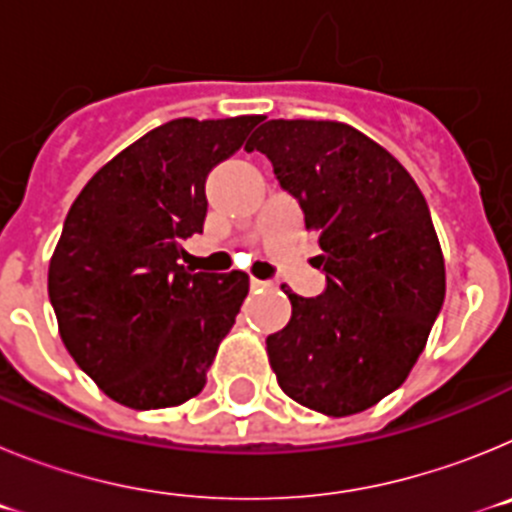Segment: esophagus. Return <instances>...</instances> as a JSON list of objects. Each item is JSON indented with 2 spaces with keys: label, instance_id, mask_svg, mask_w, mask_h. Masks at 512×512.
<instances>
[{
  "label": "esophagus",
  "instance_id": "esophagus-1",
  "mask_svg": "<svg viewBox=\"0 0 512 512\" xmlns=\"http://www.w3.org/2000/svg\"><path fill=\"white\" fill-rule=\"evenodd\" d=\"M251 287L253 289H266V287H271V282H266V279H251Z\"/></svg>",
  "mask_w": 512,
  "mask_h": 512
}]
</instances>
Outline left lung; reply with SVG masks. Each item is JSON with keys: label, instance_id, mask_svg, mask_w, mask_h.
Listing matches in <instances>:
<instances>
[{"label": "left lung", "instance_id": "obj_1", "mask_svg": "<svg viewBox=\"0 0 512 512\" xmlns=\"http://www.w3.org/2000/svg\"><path fill=\"white\" fill-rule=\"evenodd\" d=\"M246 151L269 158L323 248V295L284 292L292 318L266 338L279 387L333 418L372 408L408 379L446 297L423 192L392 153L343 122L269 120Z\"/></svg>", "mask_w": 512, "mask_h": 512}]
</instances>
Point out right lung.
Segmentation results:
<instances>
[{"mask_svg":"<svg viewBox=\"0 0 512 512\" xmlns=\"http://www.w3.org/2000/svg\"><path fill=\"white\" fill-rule=\"evenodd\" d=\"M261 120L166 122L104 164L66 215L48 297L63 346L120 405L174 408L205 387L248 274H194L182 243L205 225L207 174Z\"/></svg>","mask_w":512,"mask_h":512,"instance_id":"add662e5","label":"right lung"}]
</instances>
